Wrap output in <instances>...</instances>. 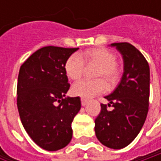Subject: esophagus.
<instances>
[{"instance_id": "34e87169", "label": "esophagus", "mask_w": 161, "mask_h": 161, "mask_svg": "<svg viewBox=\"0 0 161 161\" xmlns=\"http://www.w3.org/2000/svg\"><path fill=\"white\" fill-rule=\"evenodd\" d=\"M87 103H88V100H87V99H86V98H81V104H82L83 106H85Z\"/></svg>"}]
</instances>
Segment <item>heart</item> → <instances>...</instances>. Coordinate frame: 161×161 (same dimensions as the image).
Returning a JSON list of instances; mask_svg holds the SVG:
<instances>
[{"mask_svg": "<svg viewBox=\"0 0 161 161\" xmlns=\"http://www.w3.org/2000/svg\"><path fill=\"white\" fill-rule=\"evenodd\" d=\"M116 57L110 50L103 47H95L84 51L80 55L75 53L71 55L64 65L66 75L72 80H77L83 75L85 72V62L97 63L99 67L96 71L95 75L97 78L93 80L83 79L73 86L74 94L84 97L90 98L104 92L108 86H114L119 79V69L115 63ZM106 79L107 80L105 81Z\"/></svg>", "mask_w": 161, "mask_h": 161, "instance_id": "b5f03b06", "label": "heart"}]
</instances>
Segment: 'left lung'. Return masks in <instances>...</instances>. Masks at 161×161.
<instances>
[{
	"mask_svg": "<svg viewBox=\"0 0 161 161\" xmlns=\"http://www.w3.org/2000/svg\"><path fill=\"white\" fill-rule=\"evenodd\" d=\"M122 55L124 73L116 88L101 104V113L95 119V133L103 145L121 149L139 134L145 124L149 105V65L143 54L129 43H114Z\"/></svg>",
	"mask_w": 161,
	"mask_h": 161,
	"instance_id": "left-lung-1",
	"label": "left lung"
}]
</instances>
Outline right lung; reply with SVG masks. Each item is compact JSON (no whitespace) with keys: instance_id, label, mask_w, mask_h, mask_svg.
I'll list each match as a JSON object with an SVG mask.
<instances>
[{"instance_id":"obj_1","label":"right lung","mask_w":161,"mask_h":161,"mask_svg":"<svg viewBox=\"0 0 161 161\" xmlns=\"http://www.w3.org/2000/svg\"><path fill=\"white\" fill-rule=\"evenodd\" d=\"M76 50L45 47L19 69L16 103L22 125L33 142L47 151L65 147L73 137L72 122L81 101L65 97L70 84L64 65Z\"/></svg>"}]
</instances>
